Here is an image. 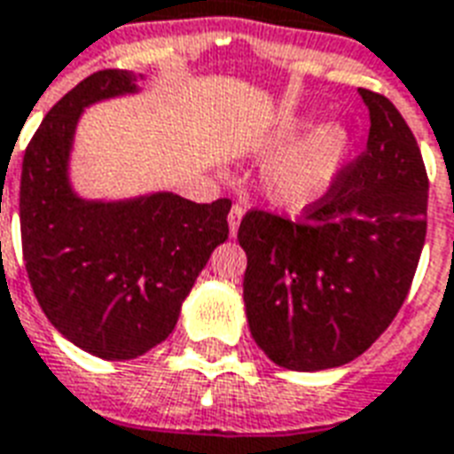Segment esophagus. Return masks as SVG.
Instances as JSON below:
<instances>
[{"label":"esophagus","mask_w":454,"mask_h":454,"mask_svg":"<svg viewBox=\"0 0 454 454\" xmlns=\"http://www.w3.org/2000/svg\"><path fill=\"white\" fill-rule=\"evenodd\" d=\"M242 214H245V209H242L240 204H233V209H231V214H228V231H231V235H238V228H240V219Z\"/></svg>","instance_id":"esophagus-1"}]
</instances>
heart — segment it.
<instances>
[{
	"label": "heart",
	"mask_w": 454,
	"mask_h": 454,
	"mask_svg": "<svg viewBox=\"0 0 454 454\" xmlns=\"http://www.w3.org/2000/svg\"><path fill=\"white\" fill-rule=\"evenodd\" d=\"M311 126L309 116H300L290 123L278 137V147ZM352 147V135L342 123H324L302 143L278 157L264 171V195L283 209H304L317 202L340 173L348 152Z\"/></svg>",
	"instance_id": "obj_1"
}]
</instances>
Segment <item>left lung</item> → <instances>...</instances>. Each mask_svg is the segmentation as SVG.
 <instances>
[{"mask_svg": "<svg viewBox=\"0 0 454 454\" xmlns=\"http://www.w3.org/2000/svg\"><path fill=\"white\" fill-rule=\"evenodd\" d=\"M369 106L366 150L302 219L252 209L238 242L252 338L293 372L342 366L372 348L410 293L427 240L428 176L419 145L388 97Z\"/></svg>", "mask_w": 454, "mask_h": 454, "instance_id": "obj_1", "label": "left lung"}]
</instances>
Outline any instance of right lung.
<instances>
[{
    "label": "right lung",
    "mask_w": 454,
    "mask_h": 454,
    "mask_svg": "<svg viewBox=\"0 0 454 454\" xmlns=\"http://www.w3.org/2000/svg\"><path fill=\"white\" fill-rule=\"evenodd\" d=\"M135 90V74L121 68L78 82L44 116L20 173V242L35 297L59 333L102 359H135L166 340L228 238L226 197L90 202L74 192L68 154L82 109Z\"/></svg>",
    "instance_id": "obj_1"
}]
</instances>
